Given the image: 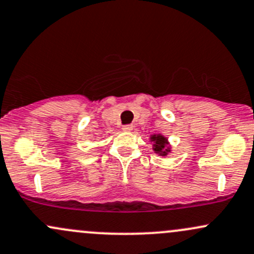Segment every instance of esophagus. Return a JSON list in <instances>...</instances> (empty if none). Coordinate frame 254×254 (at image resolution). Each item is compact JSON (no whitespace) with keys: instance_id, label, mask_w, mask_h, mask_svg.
<instances>
[{"instance_id":"34e87169","label":"esophagus","mask_w":254,"mask_h":254,"mask_svg":"<svg viewBox=\"0 0 254 254\" xmlns=\"http://www.w3.org/2000/svg\"><path fill=\"white\" fill-rule=\"evenodd\" d=\"M122 129H124L125 132H130V130H133V126L132 125H126V126L122 127Z\"/></svg>"}]
</instances>
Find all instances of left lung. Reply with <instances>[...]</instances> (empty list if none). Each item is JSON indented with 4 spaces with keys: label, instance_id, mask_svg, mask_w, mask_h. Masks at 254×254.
Instances as JSON below:
<instances>
[{
    "label": "left lung",
    "instance_id": "obj_1",
    "mask_svg": "<svg viewBox=\"0 0 254 254\" xmlns=\"http://www.w3.org/2000/svg\"><path fill=\"white\" fill-rule=\"evenodd\" d=\"M150 141L152 142V150L155 151V153H157L158 156H168V153L172 152V145H170L168 138L161 133L158 134H152L150 135Z\"/></svg>",
    "mask_w": 254,
    "mask_h": 254
}]
</instances>
